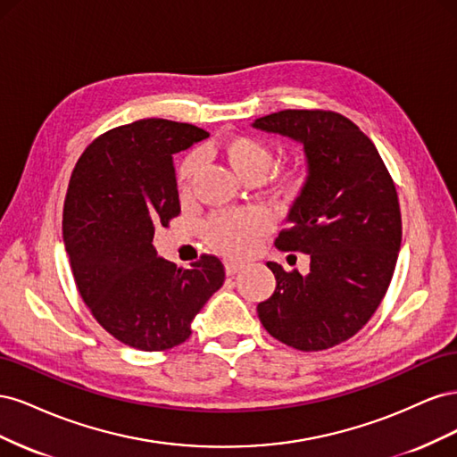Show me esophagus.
Masks as SVG:
<instances>
[{"label": "esophagus", "mask_w": 457, "mask_h": 457, "mask_svg": "<svg viewBox=\"0 0 457 457\" xmlns=\"http://www.w3.org/2000/svg\"><path fill=\"white\" fill-rule=\"evenodd\" d=\"M223 265H225V270H227V274H228V276L237 274L238 270H242V269H244V262H240V261H234V259H225V261H223Z\"/></svg>", "instance_id": "esophagus-1"}]
</instances>
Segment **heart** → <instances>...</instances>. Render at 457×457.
I'll return each mask as SVG.
<instances>
[{"mask_svg":"<svg viewBox=\"0 0 457 457\" xmlns=\"http://www.w3.org/2000/svg\"><path fill=\"white\" fill-rule=\"evenodd\" d=\"M219 154L228 163V168L237 173L242 181L247 179H261L265 177L272 163L274 154L272 148L262 143L257 137L252 135H230L220 143ZM198 156L190 154L187 156L177 170V185L181 192L188 190L192 179L198 170ZM295 185V179H286V187L292 188ZM267 228V220L257 212H237L213 217L210 223L205 225V238L215 250L223 252L227 255H245L250 253L261 234Z\"/></svg>","mask_w":457,"mask_h":457,"instance_id":"b5f03b06","label":"heart"}]
</instances>
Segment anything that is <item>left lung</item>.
Returning <instances> with one entry per match:
<instances>
[{
  "label": "left lung",
  "mask_w": 457,
  "mask_h": 457,
  "mask_svg": "<svg viewBox=\"0 0 457 457\" xmlns=\"http://www.w3.org/2000/svg\"><path fill=\"white\" fill-rule=\"evenodd\" d=\"M255 129L303 145L307 179L282 252L311 257V270L267 267L274 294L257 305L272 337L299 351H324L361 329L391 284L403 240L398 196L378 148L358 126L329 110H280L257 118Z\"/></svg>",
  "instance_id": "1"
}]
</instances>
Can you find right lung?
Returning <instances> with one entry per match:
<instances>
[{
  "label": "right lung",
  "instance_id": "right-lung-1",
  "mask_svg": "<svg viewBox=\"0 0 457 457\" xmlns=\"http://www.w3.org/2000/svg\"><path fill=\"white\" fill-rule=\"evenodd\" d=\"M210 133L160 118L95 139L68 185L62 238L81 299L110 336L139 351L190 337V324L225 282L213 255L190 269L158 257L154 227L181 213L173 154Z\"/></svg>",
  "mask_w": 457,
  "mask_h": 457
}]
</instances>
